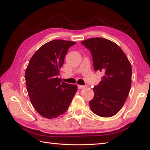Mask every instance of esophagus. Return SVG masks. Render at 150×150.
<instances>
[{
	"mask_svg": "<svg viewBox=\"0 0 150 150\" xmlns=\"http://www.w3.org/2000/svg\"><path fill=\"white\" fill-rule=\"evenodd\" d=\"M85 86H81V85H78V88L79 90H82V89L85 88Z\"/></svg>",
	"mask_w": 150,
	"mask_h": 150,
	"instance_id": "obj_1",
	"label": "esophagus"
}]
</instances>
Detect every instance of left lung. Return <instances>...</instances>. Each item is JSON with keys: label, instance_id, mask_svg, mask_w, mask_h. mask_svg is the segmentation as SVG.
<instances>
[{"label": "left lung", "instance_id": "obj_1", "mask_svg": "<svg viewBox=\"0 0 150 150\" xmlns=\"http://www.w3.org/2000/svg\"><path fill=\"white\" fill-rule=\"evenodd\" d=\"M81 43L90 50L95 71H103L99 84L93 88L94 97L90 101L92 112L110 117L122 108L132 85V66L126 54L112 41L91 38Z\"/></svg>", "mask_w": 150, "mask_h": 150}]
</instances>
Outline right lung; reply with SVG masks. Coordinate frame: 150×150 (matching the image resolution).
Instances as JSON below:
<instances>
[{
    "mask_svg": "<svg viewBox=\"0 0 150 150\" xmlns=\"http://www.w3.org/2000/svg\"><path fill=\"white\" fill-rule=\"evenodd\" d=\"M75 42L61 39L44 44L31 57L25 72L31 104L41 116L55 119L68 110L77 86L61 82L58 77L64 57Z\"/></svg>",
    "mask_w": 150,
    "mask_h": 150,
    "instance_id": "obj_1",
    "label": "right lung"
}]
</instances>
